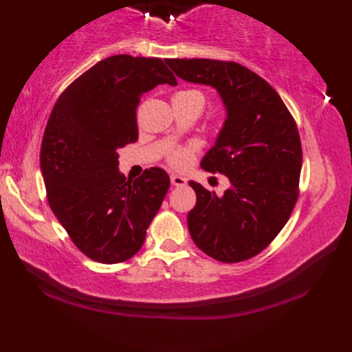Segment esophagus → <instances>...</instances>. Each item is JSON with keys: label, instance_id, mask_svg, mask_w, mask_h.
Instances as JSON below:
<instances>
[{"label": "esophagus", "instance_id": "34e87169", "mask_svg": "<svg viewBox=\"0 0 352 352\" xmlns=\"http://www.w3.org/2000/svg\"><path fill=\"white\" fill-rule=\"evenodd\" d=\"M170 183H172V186H178V188H182V186L188 184V180H186V178L182 175L170 174Z\"/></svg>", "mask_w": 352, "mask_h": 352}]
</instances>
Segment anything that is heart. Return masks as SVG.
<instances>
[{
  "mask_svg": "<svg viewBox=\"0 0 352 352\" xmlns=\"http://www.w3.org/2000/svg\"><path fill=\"white\" fill-rule=\"evenodd\" d=\"M180 94H192V95L198 96V98L201 100V102H203V106H204V96H203V94H201V92H198V91H184V92H180ZM193 153H195V146H193V145L177 146V148H172L170 151L168 153L166 160H168V163L170 164L172 168L184 169V168H188L189 164H190Z\"/></svg>",
  "mask_w": 352,
  "mask_h": 352,
  "instance_id": "obj_1",
  "label": "heart"
}]
</instances>
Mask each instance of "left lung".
<instances>
[{
	"instance_id": "obj_1",
	"label": "left lung",
	"mask_w": 352,
	"mask_h": 352,
	"mask_svg": "<svg viewBox=\"0 0 352 352\" xmlns=\"http://www.w3.org/2000/svg\"><path fill=\"white\" fill-rule=\"evenodd\" d=\"M177 77L216 89L227 118L201 168L230 180L223 195L189 182L193 242L207 256L237 263L263 251L286 226L298 199L302 149L296 124L275 89L234 62L168 58Z\"/></svg>"
}]
</instances>
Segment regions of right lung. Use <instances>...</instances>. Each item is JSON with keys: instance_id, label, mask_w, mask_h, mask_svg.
I'll return each mask as SVG.
<instances>
[{"instance_id": "add662e5", "label": "right lung", "mask_w": 352, "mask_h": 352, "mask_svg": "<svg viewBox=\"0 0 352 352\" xmlns=\"http://www.w3.org/2000/svg\"><path fill=\"white\" fill-rule=\"evenodd\" d=\"M177 85L162 58H104L65 89L41 146V170L52 213L77 248L100 263H121L145 242L169 189L160 168L126 180L118 149L138 140L140 96Z\"/></svg>"}]
</instances>
